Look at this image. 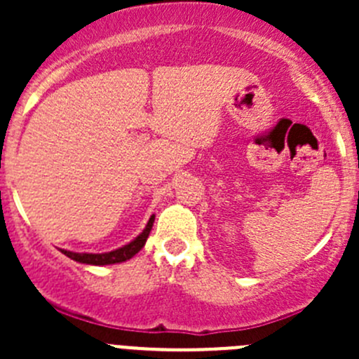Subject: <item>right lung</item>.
<instances>
[{"instance_id":"add662e5","label":"right lung","mask_w":359,"mask_h":359,"mask_svg":"<svg viewBox=\"0 0 359 359\" xmlns=\"http://www.w3.org/2000/svg\"><path fill=\"white\" fill-rule=\"evenodd\" d=\"M154 224V215L151 217L149 222H147L146 229L139 234L133 241H130L128 245L121 248H116L112 252H106V253H76V252H69V250H62L64 255H67L69 259L76 260V262L81 264H90V266H107V264H118V262H125V260L132 259L135 253H139L140 250L144 248L146 245L147 238H149L151 229H153Z\"/></svg>"}]
</instances>
